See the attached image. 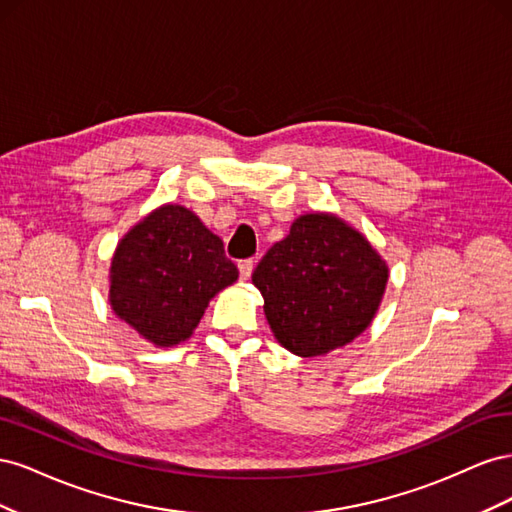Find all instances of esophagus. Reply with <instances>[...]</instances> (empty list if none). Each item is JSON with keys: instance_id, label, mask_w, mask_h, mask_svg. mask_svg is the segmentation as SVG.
<instances>
[{"instance_id": "34e87169", "label": "esophagus", "mask_w": 512, "mask_h": 512, "mask_svg": "<svg viewBox=\"0 0 512 512\" xmlns=\"http://www.w3.org/2000/svg\"><path fill=\"white\" fill-rule=\"evenodd\" d=\"M252 271H254V258L239 260V275H241V280H250Z\"/></svg>"}]
</instances>
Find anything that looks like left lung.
<instances>
[{
  "label": "left lung",
  "mask_w": 512,
  "mask_h": 512,
  "mask_svg": "<svg viewBox=\"0 0 512 512\" xmlns=\"http://www.w3.org/2000/svg\"><path fill=\"white\" fill-rule=\"evenodd\" d=\"M389 267L359 230L331 213H307L262 256L252 282L286 350L322 356L374 320Z\"/></svg>",
  "instance_id": "obj_1"
}]
</instances>
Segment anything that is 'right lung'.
Listing matches in <instances>:
<instances>
[{"label":"right lung","instance_id":"right-lung-1","mask_svg":"<svg viewBox=\"0 0 512 512\" xmlns=\"http://www.w3.org/2000/svg\"><path fill=\"white\" fill-rule=\"evenodd\" d=\"M239 271L218 235L181 205H164L138 222L111 262L113 312L160 348L188 339L209 301Z\"/></svg>","mask_w":512,"mask_h":512}]
</instances>
